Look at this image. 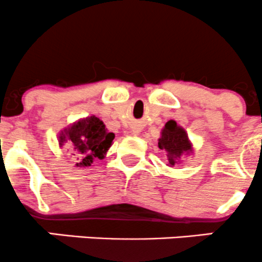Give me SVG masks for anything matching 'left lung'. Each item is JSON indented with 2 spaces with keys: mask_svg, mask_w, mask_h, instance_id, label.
<instances>
[{
  "mask_svg": "<svg viewBox=\"0 0 262 262\" xmlns=\"http://www.w3.org/2000/svg\"><path fill=\"white\" fill-rule=\"evenodd\" d=\"M159 149H163L168 157V166L173 167L180 162L183 154L192 153V144L186 130L174 120H169L162 129L158 139Z\"/></svg>",
  "mask_w": 262,
  "mask_h": 262,
  "instance_id": "obj_1",
  "label": "left lung"
}]
</instances>
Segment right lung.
<instances>
[{
	"label": "right lung",
	"instance_id": "obj_1",
	"mask_svg": "<svg viewBox=\"0 0 262 262\" xmlns=\"http://www.w3.org/2000/svg\"><path fill=\"white\" fill-rule=\"evenodd\" d=\"M114 133H109L105 124L95 115L78 120L61 130L59 136L60 147L69 143L73 148V156L78 157L76 167L92 166L94 159H103L114 139Z\"/></svg>",
	"mask_w": 262,
	"mask_h": 262
}]
</instances>
